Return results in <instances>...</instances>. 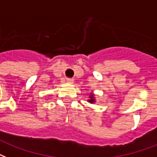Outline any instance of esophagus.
I'll return each mask as SVG.
<instances>
[{"mask_svg": "<svg viewBox=\"0 0 157 157\" xmlns=\"http://www.w3.org/2000/svg\"><path fill=\"white\" fill-rule=\"evenodd\" d=\"M66 81H67V82L70 83V84L74 82V79H73V78H68L67 79H66Z\"/></svg>", "mask_w": 157, "mask_h": 157, "instance_id": "34e87169", "label": "esophagus"}]
</instances>
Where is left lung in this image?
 Instances as JSON below:
<instances>
[{"instance_id":"left-lung-1","label":"left lung","mask_w":157,"mask_h":157,"mask_svg":"<svg viewBox=\"0 0 157 157\" xmlns=\"http://www.w3.org/2000/svg\"><path fill=\"white\" fill-rule=\"evenodd\" d=\"M90 99H88V101H89L90 103H93L95 102V99H94V95L93 94H91L89 97Z\"/></svg>"}]
</instances>
